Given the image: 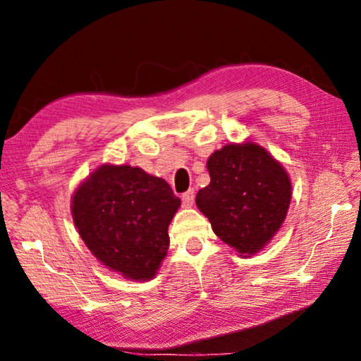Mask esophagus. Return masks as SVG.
Here are the masks:
<instances>
[{"instance_id": "esophagus-1", "label": "esophagus", "mask_w": 361, "mask_h": 361, "mask_svg": "<svg viewBox=\"0 0 361 361\" xmlns=\"http://www.w3.org/2000/svg\"><path fill=\"white\" fill-rule=\"evenodd\" d=\"M181 200H183V204L186 206V208H191L195 203V190L186 191V193H183V196H181Z\"/></svg>"}]
</instances>
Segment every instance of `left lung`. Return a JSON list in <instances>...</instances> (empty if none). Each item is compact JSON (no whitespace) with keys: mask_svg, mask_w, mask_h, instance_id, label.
Returning a JSON list of instances; mask_svg holds the SVG:
<instances>
[{"mask_svg":"<svg viewBox=\"0 0 361 361\" xmlns=\"http://www.w3.org/2000/svg\"><path fill=\"white\" fill-rule=\"evenodd\" d=\"M209 185L196 206L221 241L241 257L262 251L286 221L292 198L289 173L256 142L228 143L206 161Z\"/></svg>","mask_w":361,"mask_h":361,"instance_id":"obj_1","label":"left lung"}]
</instances>
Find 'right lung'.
<instances>
[{"label": "right lung", "instance_id": "obj_1", "mask_svg": "<svg viewBox=\"0 0 361 361\" xmlns=\"http://www.w3.org/2000/svg\"><path fill=\"white\" fill-rule=\"evenodd\" d=\"M181 201L163 178L138 166L100 165L77 186L72 219L89 251L130 281L157 276L170 246L168 226Z\"/></svg>", "mask_w": 361, "mask_h": 361}]
</instances>
